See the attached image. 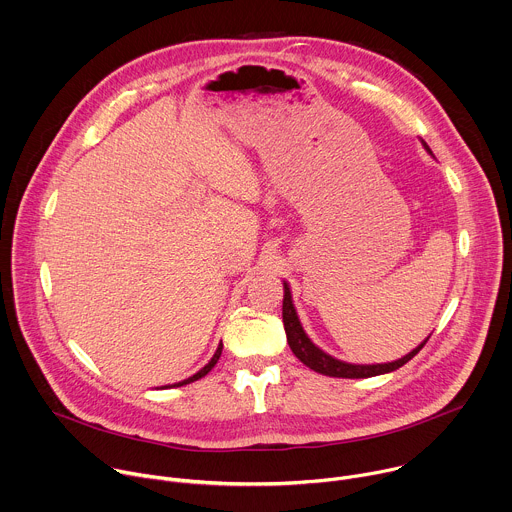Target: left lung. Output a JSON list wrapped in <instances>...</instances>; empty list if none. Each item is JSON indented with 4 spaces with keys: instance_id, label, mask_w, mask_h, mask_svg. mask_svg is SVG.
<instances>
[{
    "instance_id": "1",
    "label": "left lung",
    "mask_w": 512,
    "mask_h": 512,
    "mask_svg": "<svg viewBox=\"0 0 512 512\" xmlns=\"http://www.w3.org/2000/svg\"><path fill=\"white\" fill-rule=\"evenodd\" d=\"M426 152L432 154L430 146L422 140ZM283 325H285V333H287V344L291 348V352L295 354V358L299 362H303L307 368H311L317 374L323 376H331V378H372V376H382V374H390L398 368H402L404 364H408L428 342V337L424 342L414 348L410 354H406L404 358L396 360V362H388V364H348L342 360H335L333 356L325 354L323 350H319L311 339L307 337V333L301 327V321L297 317V311L293 307V299H291V289L287 285V281H283Z\"/></svg>"
}]
</instances>
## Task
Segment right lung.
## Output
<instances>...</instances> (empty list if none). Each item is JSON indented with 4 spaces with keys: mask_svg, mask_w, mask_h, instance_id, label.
Returning <instances> with one entry per match:
<instances>
[{
    "mask_svg": "<svg viewBox=\"0 0 512 512\" xmlns=\"http://www.w3.org/2000/svg\"><path fill=\"white\" fill-rule=\"evenodd\" d=\"M221 352H223V344H219V348H217V352H215V356L211 358V362L205 366V368H201L195 376H191V378H187V380H183V382H177V384H170V386H164V388H179V386H185V384H191V382H195V380H199V378H203V376H207L213 368H215V364L219 362V358H221Z\"/></svg>",
    "mask_w": 512,
    "mask_h": 512,
    "instance_id": "right-lung-1",
    "label": "right lung"
}]
</instances>
